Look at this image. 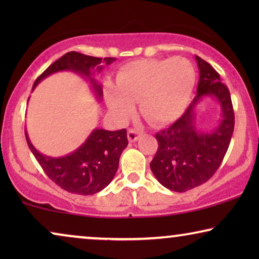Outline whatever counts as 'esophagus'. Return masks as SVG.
Wrapping results in <instances>:
<instances>
[{
	"label": "esophagus",
	"instance_id": "obj_1",
	"mask_svg": "<svg viewBox=\"0 0 259 259\" xmlns=\"http://www.w3.org/2000/svg\"><path fill=\"white\" fill-rule=\"evenodd\" d=\"M141 136V132L138 130H128V132H127V138H128L130 143H134V141H137L139 139V137Z\"/></svg>",
	"mask_w": 259,
	"mask_h": 259
}]
</instances>
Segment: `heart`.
<instances>
[{
    "label": "heart",
    "mask_w": 259,
    "mask_h": 259,
    "mask_svg": "<svg viewBox=\"0 0 259 259\" xmlns=\"http://www.w3.org/2000/svg\"><path fill=\"white\" fill-rule=\"evenodd\" d=\"M196 82V69L185 58L138 60L116 73L114 86L106 84L107 107L120 120L130 118L134 104L153 126L176 121L189 105Z\"/></svg>",
    "instance_id": "heart-1"
}]
</instances>
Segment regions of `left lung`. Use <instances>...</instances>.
I'll list each match as a JSON object with an SVG mask.
<instances>
[{"mask_svg": "<svg viewBox=\"0 0 259 259\" xmlns=\"http://www.w3.org/2000/svg\"><path fill=\"white\" fill-rule=\"evenodd\" d=\"M199 68L197 95L189 108L171 127L155 134L158 151L151 161V169L166 189L185 192L207 182L214 175L226 151L235 128L231 95L221 82V76L206 61L196 55ZM211 97L221 107L219 125L210 131L196 127V106Z\"/></svg>", "mask_w": 259, "mask_h": 259, "instance_id": "1", "label": "left lung"}]
</instances>
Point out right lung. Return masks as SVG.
I'll return each instance as SVG.
<instances>
[{
	"instance_id": "obj_1",
	"label": "right lung",
	"mask_w": 259,
	"mask_h": 259,
	"mask_svg": "<svg viewBox=\"0 0 259 259\" xmlns=\"http://www.w3.org/2000/svg\"><path fill=\"white\" fill-rule=\"evenodd\" d=\"M115 58H94L77 52H69L52 63L35 80L33 90L52 74L72 70L90 81L97 100L102 98L101 84L94 79L95 73H100L104 65L108 66ZM26 139L31 153L44 168L46 175L56 185L70 193L90 196L104 190L114 178L119 167V159L128 145L127 131H107L95 128L79 148L65 157L53 158L42 154L30 143L26 131Z\"/></svg>"
}]
</instances>
